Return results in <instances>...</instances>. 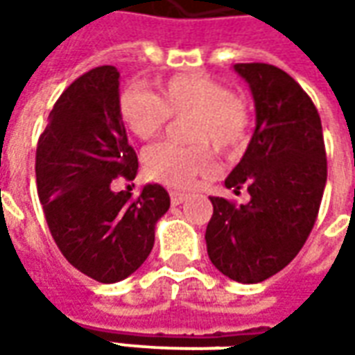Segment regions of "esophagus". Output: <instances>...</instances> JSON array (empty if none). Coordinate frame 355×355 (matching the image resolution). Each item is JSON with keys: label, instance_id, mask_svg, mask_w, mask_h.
Returning <instances> with one entry per match:
<instances>
[{"label": "esophagus", "instance_id": "34e87169", "mask_svg": "<svg viewBox=\"0 0 355 355\" xmlns=\"http://www.w3.org/2000/svg\"><path fill=\"white\" fill-rule=\"evenodd\" d=\"M186 200H188V193L171 192V203H173V205H180V203H184Z\"/></svg>", "mask_w": 355, "mask_h": 355}]
</instances>
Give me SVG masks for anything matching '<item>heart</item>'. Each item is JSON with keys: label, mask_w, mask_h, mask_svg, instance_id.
<instances>
[{"label": "heart", "mask_w": 355, "mask_h": 355, "mask_svg": "<svg viewBox=\"0 0 355 355\" xmlns=\"http://www.w3.org/2000/svg\"><path fill=\"white\" fill-rule=\"evenodd\" d=\"M119 114L127 129L142 140L155 137L169 117L184 121V139L198 142L178 146L155 144L144 154V171L163 184L186 190L215 169L207 144L234 154L245 146L251 131V112L230 89L201 73H180L162 83L154 94L139 87L125 89Z\"/></svg>", "instance_id": "obj_1"}]
</instances>
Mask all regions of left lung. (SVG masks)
I'll return each instance as SVG.
<instances>
[{
  "instance_id": "obj_1",
  "label": "left lung",
  "mask_w": 355,
  "mask_h": 355,
  "mask_svg": "<svg viewBox=\"0 0 355 355\" xmlns=\"http://www.w3.org/2000/svg\"><path fill=\"white\" fill-rule=\"evenodd\" d=\"M254 101L257 125L245 154L224 180L247 188L234 205L209 198L213 216L205 241L218 272L239 283H261L287 266L315 223L327 182L318 110L289 73L272 64H234Z\"/></svg>"
}]
</instances>
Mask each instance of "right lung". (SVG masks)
<instances>
[{
    "label": "right lung",
    "instance_id": "1",
    "mask_svg": "<svg viewBox=\"0 0 355 355\" xmlns=\"http://www.w3.org/2000/svg\"><path fill=\"white\" fill-rule=\"evenodd\" d=\"M137 171L119 114V72L93 68L51 110L35 152V182L60 253L94 282L116 283L137 272L169 211L159 184L142 186L139 198L112 190L117 177L132 180Z\"/></svg>",
    "mask_w": 355,
    "mask_h": 355
}]
</instances>
